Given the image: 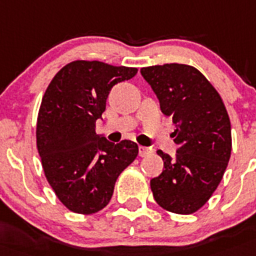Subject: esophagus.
Wrapping results in <instances>:
<instances>
[{
	"label": "esophagus",
	"mask_w": 256,
	"mask_h": 256,
	"mask_svg": "<svg viewBox=\"0 0 256 256\" xmlns=\"http://www.w3.org/2000/svg\"><path fill=\"white\" fill-rule=\"evenodd\" d=\"M152 150L151 147H143V146H139V156L140 158H144V156H148V154H152Z\"/></svg>",
	"instance_id": "1"
}]
</instances>
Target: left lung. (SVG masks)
Listing matches in <instances>:
<instances>
[{"instance_id":"left-lung-1","label":"left lung","mask_w":256,"mask_h":256,"mask_svg":"<svg viewBox=\"0 0 256 256\" xmlns=\"http://www.w3.org/2000/svg\"><path fill=\"white\" fill-rule=\"evenodd\" d=\"M165 116L176 124V158L158 150L161 174L151 180L160 207L190 214L210 200L222 180L232 152L230 120L216 88L198 68L184 64L143 68Z\"/></svg>"}]
</instances>
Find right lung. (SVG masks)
<instances>
[{"label":"right lung","instance_id":"1","mask_svg":"<svg viewBox=\"0 0 256 256\" xmlns=\"http://www.w3.org/2000/svg\"><path fill=\"white\" fill-rule=\"evenodd\" d=\"M138 68L78 60L49 83L36 124V144L44 174L72 212L92 214L110 202L114 184L138 156V144H117L96 134L112 87Z\"/></svg>","mask_w":256,"mask_h":256}]
</instances>
